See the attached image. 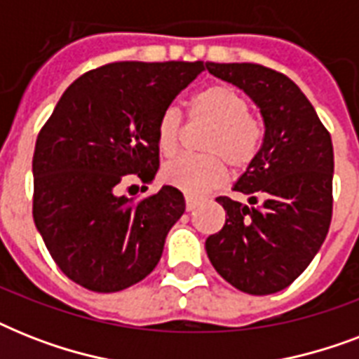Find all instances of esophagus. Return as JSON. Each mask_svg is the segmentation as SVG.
Wrapping results in <instances>:
<instances>
[{"label":"esophagus","mask_w":359,"mask_h":359,"mask_svg":"<svg viewBox=\"0 0 359 359\" xmlns=\"http://www.w3.org/2000/svg\"><path fill=\"white\" fill-rule=\"evenodd\" d=\"M197 205H199V199H197V197L186 196V210H188V212H190V210H194Z\"/></svg>","instance_id":"esophagus-1"}]
</instances>
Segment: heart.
Segmentation results:
<instances>
[{
	"mask_svg": "<svg viewBox=\"0 0 359 359\" xmlns=\"http://www.w3.org/2000/svg\"><path fill=\"white\" fill-rule=\"evenodd\" d=\"M190 117L212 124L203 137L207 154L180 156L162 168V180L177 190L201 196L214 190L227 177V163L235 171L250 168L259 154L262 126L250 114V104L235 87L216 83L191 98ZM182 117L175 108L163 109L156 123V145L163 156L179 151Z\"/></svg>",
	"mask_w": 359,
	"mask_h": 359,
	"instance_id": "1",
	"label": "heart"
}]
</instances>
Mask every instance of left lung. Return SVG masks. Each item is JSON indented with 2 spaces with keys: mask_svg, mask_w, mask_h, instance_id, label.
<instances>
[{
  "mask_svg": "<svg viewBox=\"0 0 359 359\" xmlns=\"http://www.w3.org/2000/svg\"><path fill=\"white\" fill-rule=\"evenodd\" d=\"M259 106L264 137L235 184L250 205L218 197L225 225L205 242L216 272L242 292L289 287L320 250L332 222L334 147L294 81L255 63H207Z\"/></svg>",
  "mask_w": 359,
  "mask_h": 359,
  "instance_id": "left-lung-1",
  "label": "left lung"
}]
</instances>
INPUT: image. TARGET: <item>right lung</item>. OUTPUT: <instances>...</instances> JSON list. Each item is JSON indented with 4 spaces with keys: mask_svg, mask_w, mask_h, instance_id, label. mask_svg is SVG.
Returning a JSON list of instances; mask_svg holds the SVG:
<instances>
[{
    "mask_svg": "<svg viewBox=\"0 0 359 359\" xmlns=\"http://www.w3.org/2000/svg\"><path fill=\"white\" fill-rule=\"evenodd\" d=\"M201 70L203 61L98 67L70 83L39 132L33 219L74 283L117 292L160 261L184 197L173 186L137 201L121 190L132 180L151 184L160 165L158 117Z\"/></svg>",
    "mask_w": 359,
    "mask_h": 359,
    "instance_id": "add662e5",
    "label": "right lung"
}]
</instances>
